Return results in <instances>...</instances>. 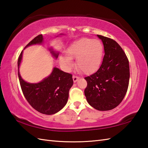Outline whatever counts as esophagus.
Here are the masks:
<instances>
[{
    "instance_id": "34e87169",
    "label": "esophagus",
    "mask_w": 148,
    "mask_h": 148,
    "mask_svg": "<svg viewBox=\"0 0 148 148\" xmlns=\"http://www.w3.org/2000/svg\"><path fill=\"white\" fill-rule=\"evenodd\" d=\"M72 79H73V81L74 83H76V81L79 79V77L76 76H73V77H72Z\"/></svg>"
}]
</instances>
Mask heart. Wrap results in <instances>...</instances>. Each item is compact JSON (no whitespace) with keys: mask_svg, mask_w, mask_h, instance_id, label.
I'll list each match as a JSON object with an SVG mask.
<instances>
[{"mask_svg":"<svg viewBox=\"0 0 148 148\" xmlns=\"http://www.w3.org/2000/svg\"><path fill=\"white\" fill-rule=\"evenodd\" d=\"M68 55L60 56V64L66 69L73 65L72 58H76L77 69L86 74H92L101 65L103 46L99 40L83 37L72 42L67 49Z\"/></svg>","mask_w":148,"mask_h":148,"instance_id":"1","label":"heart"}]
</instances>
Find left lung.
Listing matches in <instances>:
<instances>
[{
    "instance_id": "left-lung-1",
    "label": "left lung",
    "mask_w": 148,
    "mask_h": 148,
    "mask_svg": "<svg viewBox=\"0 0 148 148\" xmlns=\"http://www.w3.org/2000/svg\"><path fill=\"white\" fill-rule=\"evenodd\" d=\"M102 40L105 55L95 73L86 77L84 95L89 104L99 111H109L121 102L130 79L128 60L115 40L97 35Z\"/></svg>"
}]
</instances>
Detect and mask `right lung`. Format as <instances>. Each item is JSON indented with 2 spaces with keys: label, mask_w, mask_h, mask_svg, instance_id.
<instances>
[{
  "label": "right lung",
  "mask_w": 148,
  "mask_h": 148,
  "mask_svg": "<svg viewBox=\"0 0 148 148\" xmlns=\"http://www.w3.org/2000/svg\"><path fill=\"white\" fill-rule=\"evenodd\" d=\"M63 35L64 34H60L59 36ZM44 42L42 35H39L31 40L24 49L30 46L42 45ZM48 50L53 57L57 59L59 52L52 47L48 48ZM23 52V50L18 60V74L25 97L30 106L38 112L48 115L55 114L63 109L67 102L69 90L73 85L72 76L57 67H53L51 73L40 82L28 83L21 77L19 70Z\"/></svg>",
  "instance_id": "right-lung-1"
}]
</instances>
